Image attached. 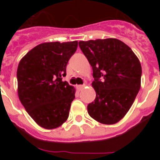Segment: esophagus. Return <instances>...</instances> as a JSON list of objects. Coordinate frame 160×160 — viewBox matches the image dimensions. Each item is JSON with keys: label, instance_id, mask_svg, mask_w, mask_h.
<instances>
[{"label": "esophagus", "instance_id": "esophagus-1", "mask_svg": "<svg viewBox=\"0 0 160 160\" xmlns=\"http://www.w3.org/2000/svg\"><path fill=\"white\" fill-rule=\"evenodd\" d=\"M84 87H85V85H78V86H77V88L79 90H82V89L84 88Z\"/></svg>", "mask_w": 160, "mask_h": 160}]
</instances>
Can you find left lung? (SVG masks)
<instances>
[{
  "label": "left lung",
  "instance_id": "1",
  "mask_svg": "<svg viewBox=\"0 0 160 160\" xmlns=\"http://www.w3.org/2000/svg\"><path fill=\"white\" fill-rule=\"evenodd\" d=\"M78 44L94 78L96 98L87 106L88 114L102 124L116 123L128 112L140 89V62L128 45L116 38Z\"/></svg>",
  "mask_w": 160,
  "mask_h": 160
}]
</instances>
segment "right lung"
Instances as JSON below:
<instances>
[{"label":"right lung","mask_w":160,"mask_h":160,"mask_svg":"<svg viewBox=\"0 0 160 160\" xmlns=\"http://www.w3.org/2000/svg\"><path fill=\"white\" fill-rule=\"evenodd\" d=\"M78 42H45L20 61L17 71L19 99L29 116L45 129L62 125L69 117L75 89L62 81Z\"/></svg>","instance_id":"obj_1"}]
</instances>
